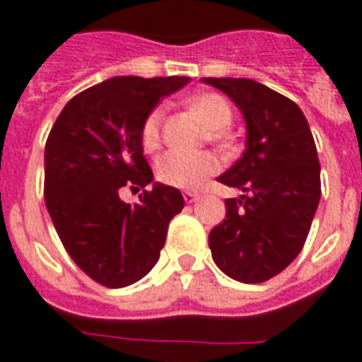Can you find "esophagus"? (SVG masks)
<instances>
[{"label":"esophagus","instance_id":"esophagus-1","mask_svg":"<svg viewBox=\"0 0 362 362\" xmlns=\"http://www.w3.org/2000/svg\"><path fill=\"white\" fill-rule=\"evenodd\" d=\"M197 199H199V194H197V192H184V202H186V204H194Z\"/></svg>","mask_w":362,"mask_h":362}]
</instances>
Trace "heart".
<instances>
[{
    "label": "heart",
    "mask_w": 362,
    "mask_h": 362,
    "mask_svg": "<svg viewBox=\"0 0 362 362\" xmlns=\"http://www.w3.org/2000/svg\"><path fill=\"white\" fill-rule=\"evenodd\" d=\"M189 110L199 116L205 127L209 129L211 139H221V132H225L233 122V108L227 98L215 93H204L188 100ZM163 122L165 108L157 106L145 118L141 127V143L147 151L157 149L163 137ZM157 178L166 186L180 189H196L204 184L211 174L219 170V160L209 153H188V151H168L160 155L155 165Z\"/></svg>",
    "instance_id": "heart-1"
}]
</instances>
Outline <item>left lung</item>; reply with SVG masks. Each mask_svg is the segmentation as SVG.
I'll use <instances>...</instances> for the list:
<instances>
[{"label":"left lung","instance_id":"left-lung-1","mask_svg":"<svg viewBox=\"0 0 362 362\" xmlns=\"http://www.w3.org/2000/svg\"><path fill=\"white\" fill-rule=\"evenodd\" d=\"M240 108L246 151L217 180L243 189L209 233L213 262L240 283H264L300 254L320 202L316 143L291 98L252 79L204 77Z\"/></svg>","mask_w":362,"mask_h":362}]
</instances>
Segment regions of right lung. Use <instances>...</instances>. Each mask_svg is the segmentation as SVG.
Segmentation results:
<instances>
[{
	"instance_id": "add662e5",
	"label": "right lung",
	"mask_w": 362,
	"mask_h": 362,
	"mask_svg": "<svg viewBox=\"0 0 362 362\" xmlns=\"http://www.w3.org/2000/svg\"><path fill=\"white\" fill-rule=\"evenodd\" d=\"M188 77H112L75 95L44 151V202L67 254L104 287H127L158 262L168 223L184 207L173 186L153 184L134 205L122 188H145L153 170L141 127L160 98Z\"/></svg>"
}]
</instances>
